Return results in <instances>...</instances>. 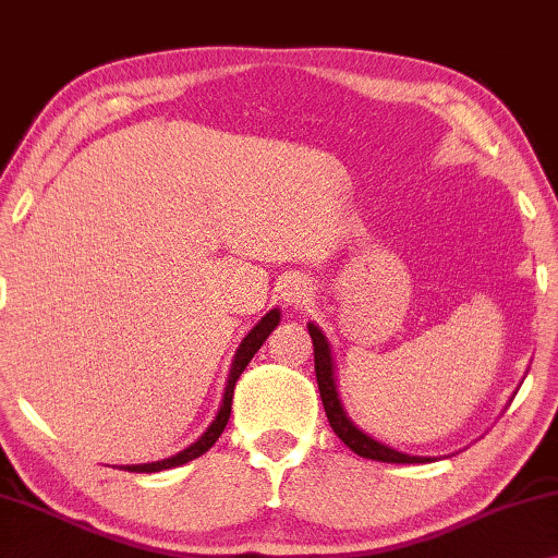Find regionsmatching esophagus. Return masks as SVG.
<instances>
[{"instance_id": "esophagus-1", "label": "esophagus", "mask_w": 558, "mask_h": 558, "mask_svg": "<svg viewBox=\"0 0 558 558\" xmlns=\"http://www.w3.org/2000/svg\"><path fill=\"white\" fill-rule=\"evenodd\" d=\"M311 296V291H308V287L304 284V281H291V284L287 287V291H284V299L289 301V304H301V301H306Z\"/></svg>"}]
</instances>
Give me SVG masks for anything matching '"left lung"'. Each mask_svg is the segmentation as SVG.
<instances>
[{"label":"left lung","mask_w":558,"mask_h":558,"mask_svg":"<svg viewBox=\"0 0 558 558\" xmlns=\"http://www.w3.org/2000/svg\"><path fill=\"white\" fill-rule=\"evenodd\" d=\"M308 333L311 340H314V363H316V379H318V392L320 399H324V409L326 416L330 422V428H333L336 436L343 441L350 451H355L363 458H373V461H383V463H426L434 461V458H424V456H409L397 451L392 446H385L375 441L373 436H367L363 428H357L353 424V418L348 416L343 409V402L338 397V385H336V363H333V353H330L328 338L324 336V330L318 326L308 324Z\"/></svg>","instance_id":"obj_1"}]
</instances>
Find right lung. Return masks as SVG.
Segmentation results:
<instances>
[{
  "mask_svg": "<svg viewBox=\"0 0 558 558\" xmlns=\"http://www.w3.org/2000/svg\"><path fill=\"white\" fill-rule=\"evenodd\" d=\"M281 320V314L279 308H271L267 316H264L257 326H254L247 338L242 340L238 353H234V360H232V369H230V377H228V387H225V395H222V404H220V412L218 416H215V422L208 426V432H205L198 441L191 444L189 448H183L181 453H175L171 458H163V461H156V463H140V465H122L124 471L130 473H159V471H166V468H175V465H183L193 461V458L203 456L208 448L218 441L225 424H228L230 418V412H232V395H234V383H238V377L244 373V367L250 365V360L254 357V353L262 348L264 340L269 338V333L274 328L279 326Z\"/></svg>",
  "mask_w": 558,
  "mask_h": 558,
  "instance_id": "obj_1",
  "label": "right lung"
}]
</instances>
